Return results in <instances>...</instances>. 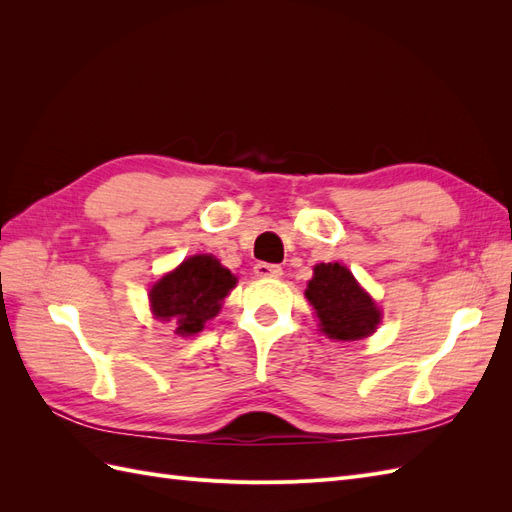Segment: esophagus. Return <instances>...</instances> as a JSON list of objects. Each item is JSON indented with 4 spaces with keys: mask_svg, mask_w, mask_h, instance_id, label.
I'll return each instance as SVG.
<instances>
[{
    "mask_svg": "<svg viewBox=\"0 0 512 512\" xmlns=\"http://www.w3.org/2000/svg\"><path fill=\"white\" fill-rule=\"evenodd\" d=\"M254 273L258 277H280L282 269L277 265H269V262H258V265L254 267Z\"/></svg>",
    "mask_w": 512,
    "mask_h": 512,
    "instance_id": "esophagus-1",
    "label": "esophagus"
}]
</instances>
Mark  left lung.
Listing matches in <instances>:
<instances>
[{
    "instance_id": "8db88e82",
    "label": "left lung",
    "mask_w": 512,
    "mask_h": 512,
    "mask_svg": "<svg viewBox=\"0 0 512 512\" xmlns=\"http://www.w3.org/2000/svg\"><path fill=\"white\" fill-rule=\"evenodd\" d=\"M305 299L314 307L320 331L337 342H356L369 337L380 324L376 301L339 262H320L307 282Z\"/></svg>"
}]
</instances>
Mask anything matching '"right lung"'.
<instances>
[{"label": "right lung", "instance_id": "obj_1", "mask_svg": "<svg viewBox=\"0 0 512 512\" xmlns=\"http://www.w3.org/2000/svg\"><path fill=\"white\" fill-rule=\"evenodd\" d=\"M237 286V277L211 254L185 258L151 286V314L160 322H170L177 335H194L205 322L220 314L228 292Z\"/></svg>", "mask_w": 512, "mask_h": 512}]
</instances>
